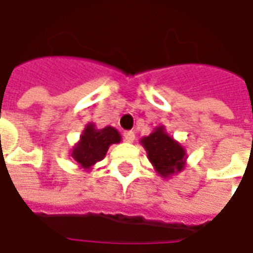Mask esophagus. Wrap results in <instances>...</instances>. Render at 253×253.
<instances>
[{
    "mask_svg": "<svg viewBox=\"0 0 253 253\" xmlns=\"http://www.w3.org/2000/svg\"><path fill=\"white\" fill-rule=\"evenodd\" d=\"M124 141L129 142V143L135 141V132H132V131L124 132Z\"/></svg>",
    "mask_w": 253,
    "mask_h": 253,
    "instance_id": "esophagus-1",
    "label": "esophagus"
}]
</instances>
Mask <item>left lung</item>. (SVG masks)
<instances>
[{"instance_id":"8db88e82","label":"left lung","mask_w":253,"mask_h":253,"mask_svg":"<svg viewBox=\"0 0 253 253\" xmlns=\"http://www.w3.org/2000/svg\"><path fill=\"white\" fill-rule=\"evenodd\" d=\"M141 145L148 153V159L153 169L162 177H171L186 168V149L173 136H170L163 125L156 126L151 135L143 136Z\"/></svg>"}]
</instances>
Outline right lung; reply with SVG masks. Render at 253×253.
<instances>
[{"mask_svg":"<svg viewBox=\"0 0 253 253\" xmlns=\"http://www.w3.org/2000/svg\"><path fill=\"white\" fill-rule=\"evenodd\" d=\"M121 133L112 126L98 129L95 124H87L80 139L72 149L73 159L80 169L90 171L97 162L102 161L108 152V148L114 143L121 142Z\"/></svg>","mask_w":253,"mask_h":253,"instance_id":"add662e5","label":"right lung"}]
</instances>
